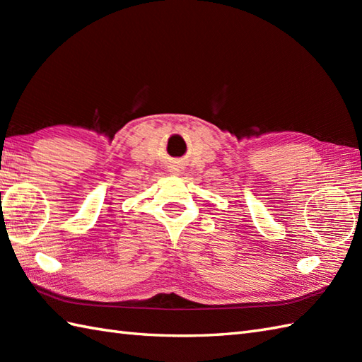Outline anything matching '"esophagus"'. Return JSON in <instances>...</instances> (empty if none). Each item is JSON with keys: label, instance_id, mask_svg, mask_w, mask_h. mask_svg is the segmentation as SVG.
Listing matches in <instances>:
<instances>
[{"label": "esophagus", "instance_id": "esophagus-1", "mask_svg": "<svg viewBox=\"0 0 362 362\" xmlns=\"http://www.w3.org/2000/svg\"><path fill=\"white\" fill-rule=\"evenodd\" d=\"M177 171H179V169H177Z\"/></svg>", "mask_w": 362, "mask_h": 362}]
</instances>
